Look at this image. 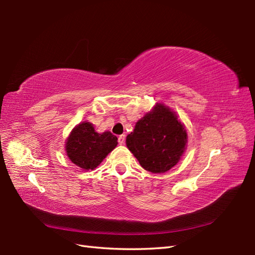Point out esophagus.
<instances>
[{"label": "esophagus", "instance_id": "obj_1", "mask_svg": "<svg viewBox=\"0 0 255 255\" xmlns=\"http://www.w3.org/2000/svg\"><path fill=\"white\" fill-rule=\"evenodd\" d=\"M118 142H119V144L125 143V134H121V136L118 137Z\"/></svg>", "mask_w": 255, "mask_h": 255}]
</instances>
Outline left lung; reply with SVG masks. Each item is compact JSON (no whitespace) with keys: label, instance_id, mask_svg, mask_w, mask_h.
<instances>
[{"label":"left lung","instance_id":"left-lung-1","mask_svg":"<svg viewBox=\"0 0 255 255\" xmlns=\"http://www.w3.org/2000/svg\"><path fill=\"white\" fill-rule=\"evenodd\" d=\"M187 144V132L175 112L161 103L139 119L126 145L140 165L151 173H165L178 163Z\"/></svg>","mask_w":255,"mask_h":255}]
</instances>
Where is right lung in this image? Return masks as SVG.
<instances>
[{
	"label": "right lung",
	"mask_w": 255,
	"mask_h": 255,
	"mask_svg": "<svg viewBox=\"0 0 255 255\" xmlns=\"http://www.w3.org/2000/svg\"><path fill=\"white\" fill-rule=\"evenodd\" d=\"M117 137L111 131L99 133L93 124L77 125L66 140V152L73 164L84 171L94 170L117 147Z\"/></svg>",
	"instance_id": "add662e5"
}]
</instances>
